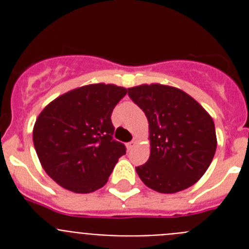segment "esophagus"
Returning <instances> with one entry per match:
<instances>
[{
    "label": "esophagus",
    "mask_w": 249,
    "mask_h": 249,
    "mask_svg": "<svg viewBox=\"0 0 249 249\" xmlns=\"http://www.w3.org/2000/svg\"><path fill=\"white\" fill-rule=\"evenodd\" d=\"M137 143H138L137 138H133V140H132L131 142H129V143H127V148H128V149H133Z\"/></svg>",
    "instance_id": "1"
}]
</instances>
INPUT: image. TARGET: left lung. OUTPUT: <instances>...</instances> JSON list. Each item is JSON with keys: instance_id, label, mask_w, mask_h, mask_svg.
Returning <instances> with one entry per match:
<instances>
[{"instance_id": "obj_1", "label": "left lung", "mask_w": 249, "mask_h": 249, "mask_svg": "<svg viewBox=\"0 0 249 249\" xmlns=\"http://www.w3.org/2000/svg\"><path fill=\"white\" fill-rule=\"evenodd\" d=\"M128 96L148 120L151 153L136 167L147 187L176 193L193 186L210 167L215 148L214 122L190 94L152 83L128 89Z\"/></svg>"}]
</instances>
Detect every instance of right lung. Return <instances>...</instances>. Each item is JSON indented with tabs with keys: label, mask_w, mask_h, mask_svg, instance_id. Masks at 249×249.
Listing matches in <instances>:
<instances>
[{
	"label": "right lung",
	"mask_w": 249,
	"mask_h": 249,
	"mask_svg": "<svg viewBox=\"0 0 249 249\" xmlns=\"http://www.w3.org/2000/svg\"><path fill=\"white\" fill-rule=\"evenodd\" d=\"M127 93L116 85L93 83L71 89L48 103L34 126L41 166L57 184L74 193L100 190L126 153L112 138L113 108Z\"/></svg>",
	"instance_id": "obj_1"
}]
</instances>
